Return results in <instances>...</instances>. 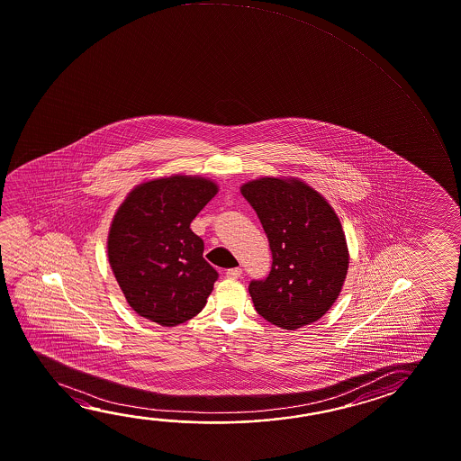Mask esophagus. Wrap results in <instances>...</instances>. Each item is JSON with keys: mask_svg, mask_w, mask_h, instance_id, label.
<instances>
[{"mask_svg": "<svg viewBox=\"0 0 461 461\" xmlns=\"http://www.w3.org/2000/svg\"><path fill=\"white\" fill-rule=\"evenodd\" d=\"M242 270L240 267H236V268H230L227 270V278L238 279L241 276Z\"/></svg>", "mask_w": 461, "mask_h": 461, "instance_id": "obj_1", "label": "esophagus"}]
</instances>
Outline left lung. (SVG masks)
<instances>
[{
  "label": "left lung",
  "instance_id": "obj_1",
  "mask_svg": "<svg viewBox=\"0 0 461 461\" xmlns=\"http://www.w3.org/2000/svg\"><path fill=\"white\" fill-rule=\"evenodd\" d=\"M242 196L256 211L272 250V270L252 279L257 313L283 330H297L323 317L348 275V252L339 219L299 180L260 178Z\"/></svg>",
  "mask_w": 461,
  "mask_h": 461
}]
</instances>
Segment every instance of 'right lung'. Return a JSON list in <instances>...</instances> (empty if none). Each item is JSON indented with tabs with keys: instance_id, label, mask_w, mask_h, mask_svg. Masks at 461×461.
<instances>
[{
	"instance_id": "add662e5",
	"label": "right lung",
	"mask_w": 461,
	"mask_h": 461,
	"mask_svg": "<svg viewBox=\"0 0 461 461\" xmlns=\"http://www.w3.org/2000/svg\"><path fill=\"white\" fill-rule=\"evenodd\" d=\"M217 194V185L175 175L144 183L119 207L107 254L115 279L138 315L162 326L196 317L219 279L191 221Z\"/></svg>"
}]
</instances>
